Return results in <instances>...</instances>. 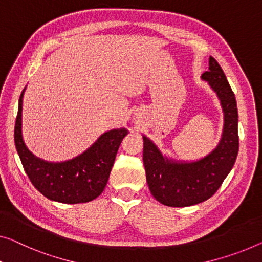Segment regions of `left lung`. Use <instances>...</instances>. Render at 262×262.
<instances>
[{
    "label": "left lung",
    "instance_id": "obj_1",
    "mask_svg": "<svg viewBox=\"0 0 262 262\" xmlns=\"http://www.w3.org/2000/svg\"><path fill=\"white\" fill-rule=\"evenodd\" d=\"M216 92L225 113L224 134L219 146L200 161L177 163L165 159L155 144L143 136V165L148 187L162 205L187 207L208 200L233 168L237 151V107L235 95L220 64L209 56V70L202 74Z\"/></svg>",
    "mask_w": 262,
    "mask_h": 262
}]
</instances>
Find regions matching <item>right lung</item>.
I'll use <instances>...</instances> for the list:
<instances>
[{
    "mask_svg": "<svg viewBox=\"0 0 262 262\" xmlns=\"http://www.w3.org/2000/svg\"><path fill=\"white\" fill-rule=\"evenodd\" d=\"M23 92L18 100L14 140L30 182L46 198L62 204H81L96 199L107 185L116 153L127 130L114 129L104 133L87 151L69 161L46 162L35 158L22 140Z\"/></svg>",
    "mask_w": 262,
    "mask_h": 262,
    "instance_id": "add662e5",
    "label": "right lung"
}]
</instances>
